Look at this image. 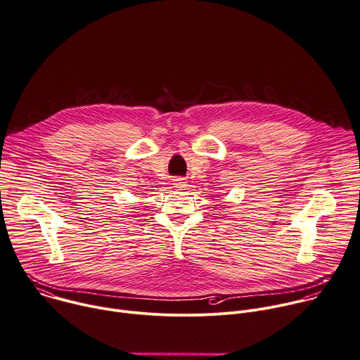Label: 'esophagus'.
Wrapping results in <instances>:
<instances>
[{
    "mask_svg": "<svg viewBox=\"0 0 360 360\" xmlns=\"http://www.w3.org/2000/svg\"><path fill=\"white\" fill-rule=\"evenodd\" d=\"M186 179L185 178H175L174 179V186L178 188V189H185L188 185H186Z\"/></svg>",
    "mask_w": 360,
    "mask_h": 360,
    "instance_id": "esophagus-1",
    "label": "esophagus"
}]
</instances>
